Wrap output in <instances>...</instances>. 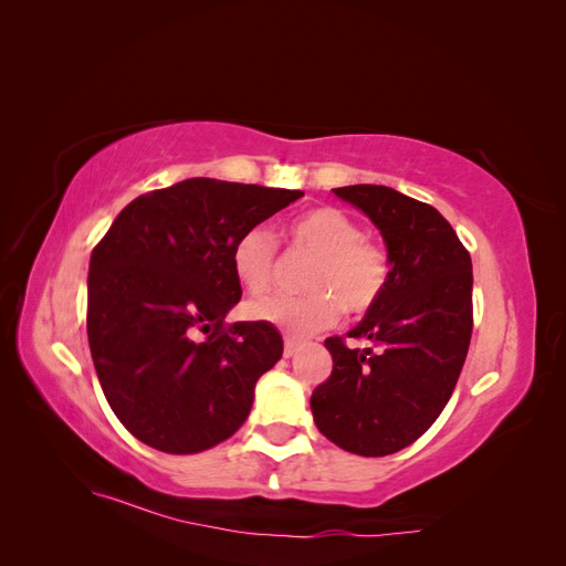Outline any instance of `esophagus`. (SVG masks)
<instances>
[{
	"label": "esophagus",
	"mask_w": 566,
	"mask_h": 566,
	"mask_svg": "<svg viewBox=\"0 0 566 566\" xmlns=\"http://www.w3.org/2000/svg\"><path fill=\"white\" fill-rule=\"evenodd\" d=\"M297 349H300L297 339H293V337H285V345H283V356H285V358L295 356V354H297Z\"/></svg>",
	"instance_id": "obj_1"
}]
</instances>
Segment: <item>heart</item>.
I'll use <instances>...</instances> for the list:
<instances>
[{
  "mask_svg": "<svg viewBox=\"0 0 566 566\" xmlns=\"http://www.w3.org/2000/svg\"><path fill=\"white\" fill-rule=\"evenodd\" d=\"M287 238L297 252L314 256L304 276L306 295H266L250 304L256 321L279 325L290 335H312L328 328L342 306L349 314H366L385 295L389 283L387 250L364 235L358 221L345 210L316 208L290 221ZM231 264L235 279L250 293H264L279 266V241L266 227L248 229L238 238Z\"/></svg>",
  "mask_w": 566,
  "mask_h": 566,
  "instance_id": "b5f03b06",
  "label": "heart"
}]
</instances>
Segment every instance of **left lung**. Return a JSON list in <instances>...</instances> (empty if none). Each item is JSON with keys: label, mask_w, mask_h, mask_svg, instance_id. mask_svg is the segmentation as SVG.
Masks as SVG:
<instances>
[{"label": "left lung", "mask_w": 566, "mask_h": 566, "mask_svg": "<svg viewBox=\"0 0 566 566\" xmlns=\"http://www.w3.org/2000/svg\"><path fill=\"white\" fill-rule=\"evenodd\" d=\"M380 229L389 283L380 302L349 333L352 349L328 337L333 373L312 394L323 437L356 455L380 458L420 439L449 403L472 337V260L432 205L394 188H333Z\"/></svg>", "instance_id": "obj_1"}]
</instances>
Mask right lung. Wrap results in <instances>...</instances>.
<instances>
[{
    "label": "right lung",
    "mask_w": 566,
    "mask_h": 566,
    "mask_svg": "<svg viewBox=\"0 0 566 566\" xmlns=\"http://www.w3.org/2000/svg\"><path fill=\"white\" fill-rule=\"evenodd\" d=\"M302 191L186 179L132 200L92 250L87 335L117 420L165 453L229 439L254 385L283 356L266 321H224L241 302L238 238Z\"/></svg>",
    "instance_id": "obj_1"
}]
</instances>
